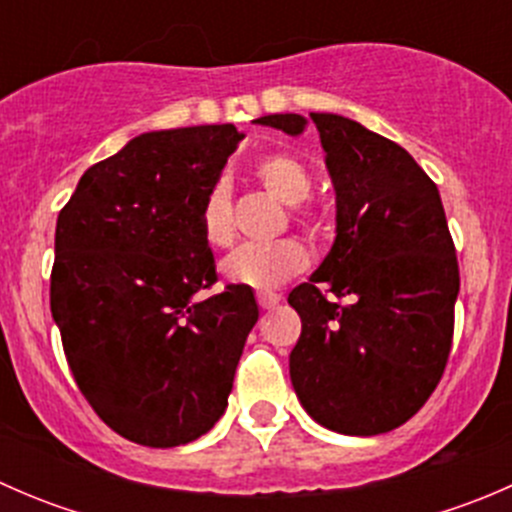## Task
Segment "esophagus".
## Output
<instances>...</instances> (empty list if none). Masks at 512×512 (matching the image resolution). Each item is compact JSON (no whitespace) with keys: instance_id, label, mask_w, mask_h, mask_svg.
I'll list each match as a JSON object with an SVG mask.
<instances>
[{"instance_id":"obj_1","label":"esophagus","mask_w":512,"mask_h":512,"mask_svg":"<svg viewBox=\"0 0 512 512\" xmlns=\"http://www.w3.org/2000/svg\"><path fill=\"white\" fill-rule=\"evenodd\" d=\"M257 304H260L262 309H275L277 304H280V294H277V292H260V294H257Z\"/></svg>"}]
</instances>
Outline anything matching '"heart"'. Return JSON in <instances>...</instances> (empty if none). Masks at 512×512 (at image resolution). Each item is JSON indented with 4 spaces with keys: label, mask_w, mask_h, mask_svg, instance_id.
Returning a JSON list of instances; mask_svg holds the SVG:
<instances>
[{
    "label": "heart",
    "mask_w": 512,
    "mask_h": 512,
    "mask_svg": "<svg viewBox=\"0 0 512 512\" xmlns=\"http://www.w3.org/2000/svg\"><path fill=\"white\" fill-rule=\"evenodd\" d=\"M255 178L272 198L297 208L312 195V175L307 165L289 153H272L255 165ZM302 218L299 208L294 210ZM200 227L208 245L227 247L235 240V220H232L230 190L225 183H215L208 190L200 208ZM309 255L302 242L285 240L265 242V245H242L223 260V277L232 285H245L255 289L280 287L289 277L299 275L307 267Z\"/></svg>",
    "instance_id": "1"
}]
</instances>
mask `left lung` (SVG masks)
Wrapping results in <instances>:
<instances>
[{
    "label": "left lung",
    "instance_id": "1",
    "mask_svg": "<svg viewBox=\"0 0 512 512\" xmlns=\"http://www.w3.org/2000/svg\"><path fill=\"white\" fill-rule=\"evenodd\" d=\"M255 123L287 136L317 126L337 195L332 250L287 297L302 319L294 394L329 431H394L426 404L451 352L461 277L436 183L399 143L337 113Z\"/></svg>",
    "mask_w": 512,
    "mask_h": 512
}]
</instances>
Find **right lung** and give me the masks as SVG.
<instances>
[{"instance_id": "add662e5", "label": "right lung", "mask_w": 512, "mask_h": 512, "mask_svg": "<svg viewBox=\"0 0 512 512\" xmlns=\"http://www.w3.org/2000/svg\"><path fill=\"white\" fill-rule=\"evenodd\" d=\"M245 133L151 131L91 165L56 220L51 317L81 394L151 448L195 441L225 414L260 309L218 275L200 208Z\"/></svg>"}]
</instances>
